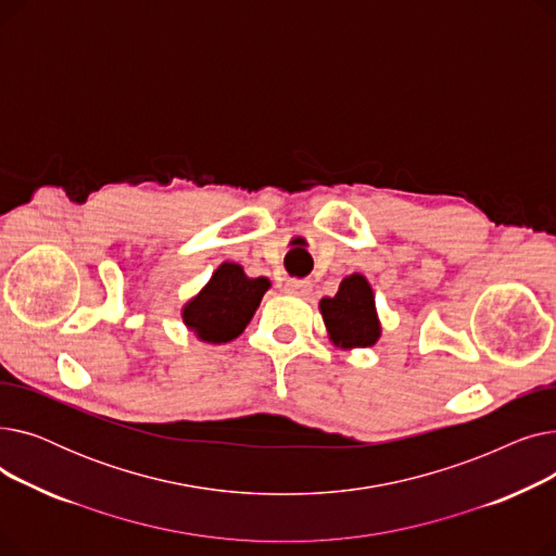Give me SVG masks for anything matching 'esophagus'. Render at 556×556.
I'll return each instance as SVG.
<instances>
[{"mask_svg": "<svg viewBox=\"0 0 556 556\" xmlns=\"http://www.w3.org/2000/svg\"><path fill=\"white\" fill-rule=\"evenodd\" d=\"M286 290H288L290 295L306 298V295H311V281H306V279H288L286 281Z\"/></svg>", "mask_w": 556, "mask_h": 556, "instance_id": "1", "label": "esophagus"}]
</instances>
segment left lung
I'll list each match as a JSON object with an SVG mask.
<instances>
[{"label":"left lung","instance_id":"1","mask_svg":"<svg viewBox=\"0 0 556 556\" xmlns=\"http://www.w3.org/2000/svg\"><path fill=\"white\" fill-rule=\"evenodd\" d=\"M319 313L329 331V340L340 349L374 346L381 338L374 290L369 281L354 273L340 281L338 293L319 302Z\"/></svg>","mask_w":556,"mask_h":556}]
</instances>
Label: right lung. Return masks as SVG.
Here are the masks:
<instances>
[{
  "instance_id": "obj_1",
  "label": "right lung",
  "mask_w": 556,
  "mask_h": 556,
  "mask_svg": "<svg viewBox=\"0 0 556 556\" xmlns=\"http://www.w3.org/2000/svg\"><path fill=\"white\" fill-rule=\"evenodd\" d=\"M266 277L250 279L239 263H220L212 279L182 308V319L202 342L223 344L239 338L266 295Z\"/></svg>"
}]
</instances>
